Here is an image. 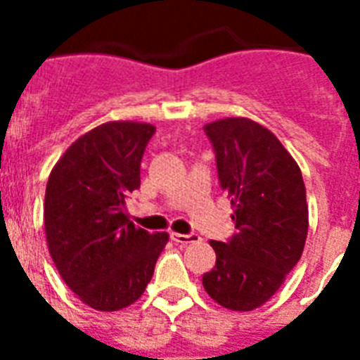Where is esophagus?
Listing matches in <instances>:
<instances>
[{"label":"esophagus","instance_id":"obj_1","mask_svg":"<svg viewBox=\"0 0 360 360\" xmlns=\"http://www.w3.org/2000/svg\"><path fill=\"white\" fill-rule=\"evenodd\" d=\"M172 240H175L177 245H191V243H196V240H200V236L198 233H174L172 231Z\"/></svg>","mask_w":360,"mask_h":360}]
</instances>
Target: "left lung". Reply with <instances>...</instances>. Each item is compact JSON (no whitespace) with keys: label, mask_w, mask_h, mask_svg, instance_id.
Masks as SVG:
<instances>
[{"label":"left lung","mask_w":360,"mask_h":360,"mask_svg":"<svg viewBox=\"0 0 360 360\" xmlns=\"http://www.w3.org/2000/svg\"><path fill=\"white\" fill-rule=\"evenodd\" d=\"M203 130L237 231L228 243L211 240L217 263L202 282L220 307L248 312L267 302L301 259L308 233L304 181L278 138L256 121L226 117Z\"/></svg>","instance_id":"8db88e82"}]
</instances>
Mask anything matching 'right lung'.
I'll return each mask as SVG.
<instances>
[{
    "label": "right lung",
    "mask_w": 360,
    "mask_h": 360,
    "mask_svg": "<svg viewBox=\"0 0 360 360\" xmlns=\"http://www.w3.org/2000/svg\"><path fill=\"white\" fill-rule=\"evenodd\" d=\"M155 127L110 121L80 136L50 172L44 231L61 278L87 307L115 312L146 291L168 233L136 228L127 198Z\"/></svg>",
    "instance_id": "obj_1"
}]
</instances>
